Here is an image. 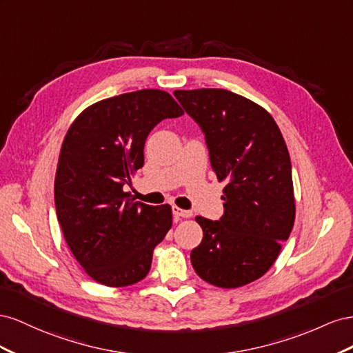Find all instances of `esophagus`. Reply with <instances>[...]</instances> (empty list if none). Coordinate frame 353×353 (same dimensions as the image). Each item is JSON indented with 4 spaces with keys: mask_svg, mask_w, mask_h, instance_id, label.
<instances>
[{
    "mask_svg": "<svg viewBox=\"0 0 353 353\" xmlns=\"http://www.w3.org/2000/svg\"><path fill=\"white\" fill-rule=\"evenodd\" d=\"M173 214L176 217H183V219H188V217L192 216V213H190V211L183 210V208H179V207H173Z\"/></svg>",
    "mask_w": 353,
    "mask_h": 353,
    "instance_id": "1",
    "label": "esophagus"
}]
</instances>
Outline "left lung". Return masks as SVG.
<instances>
[{
	"instance_id": "left-lung-1",
	"label": "left lung",
	"mask_w": 353,
	"mask_h": 353,
	"mask_svg": "<svg viewBox=\"0 0 353 353\" xmlns=\"http://www.w3.org/2000/svg\"><path fill=\"white\" fill-rule=\"evenodd\" d=\"M179 103L205 134L211 168L223 189L220 220L195 217L203 241L190 253L199 278L236 288L263 276L294 225L291 161L275 119L223 88L176 90Z\"/></svg>"
}]
</instances>
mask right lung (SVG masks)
Returning a JSON list of instances; mask_svg holds the SVG:
<instances>
[{
	"instance_id": "right-lung-1",
	"label": "right lung",
	"mask_w": 353,
	"mask_h": 353,
	"mask_svg": "<svg viewBox=\"0 0 353 353\" xmlns=\"http://www.w3.org/2000/svg\"><path fill=\"white\" fill-rule=\"evenodd\" d=\"M180 115L173 97L149 88L100 100L68 130L54 180L57 220L78 263L100 284L142 281L173 225L168 204L139 203L123 186L143 167L152 128Z\"/></svg>"
}]
</instances>
